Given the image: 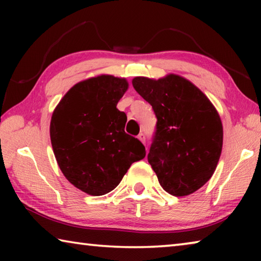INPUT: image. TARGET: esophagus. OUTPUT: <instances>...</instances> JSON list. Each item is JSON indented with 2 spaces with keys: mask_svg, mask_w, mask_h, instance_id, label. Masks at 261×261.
Returning <instances> with one entry per match:
<instances>
[{
  "mask_svg": "<svg viewBox=\"0 0 261 261\" xmlns=\"http://www.w3.org/2000/svg\"><path fill=\"white\" fill-rule=\"evenodd\" d=\"M138 139H139L143 144H145V141H146V138H145V135H144V134H139Z\"/></svg>",
  "mask_w": 261,
  "mask_h": 261,
  "instance_id": "34e87169",
  "label": "esophagus"
}]
</instances>
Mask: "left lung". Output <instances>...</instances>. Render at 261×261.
<instances>
[{
	"label": "left lung",
	"instance_id": "1",
	"mask_svg": "<svg viewBox=\"0 0 261 261\" xmlns=\"http://www.w3.org/2000/svg\"><path fill=\"white\" fill-rule=\"evenodd\" d=\"M132 85L158 120L147 160L159 183L176 197L197 191L214 174L222 151V123L214 106L177 74L136 77Z\"/></svg>",
	"mask_w": 261,
	"mask_h": 261
}]
</instances>
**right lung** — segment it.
Masks as SVG:
<instances>
[{"label": "right lung", "mask_w": 261, "mask_h": 261, "mask_svg": "<svg viewBox=\"0 0 261 261\" xmlns=\"http://www.w3.org/2000/svg\"><path fill=\"white\" fill-rule=\"evenodd\" d=\"M124 78L101 74L78 83L53 113L50 141L70 183L91 196L112 191L145 146L124 131L125 113L116 108L127 90Z\"/></svg>", "instance_id": "1"}]
</instances>
